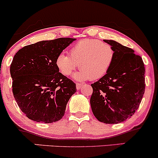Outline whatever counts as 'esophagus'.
Here are the masks:
<instances>
[{
    "instance_id": "34e87169",
    "label": "esophagus",
    "mask_w": 158,
    "mask_h": 158,
    "mask_svg": "<svg viewBox=\"0 0 158 158\" xmlns=\"http://www.w3.org/2000/svg\"><path fill=\"white\" fill-rule=\"evenodd\" d=\"M76 87H77V90H80V89L82 87V84H76Z\"/></svg>"
}]
</instances>
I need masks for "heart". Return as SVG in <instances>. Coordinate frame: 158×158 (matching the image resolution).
<instances>
[{"mask_svg": "<svg viewBox=\"0 0 158 158\" xmlns=\"http://www.w3.org/2000/svg\"><path fill=\"white\" fill-rule=\"evenodd\" d=\"M70 55H57L55 65L64 76H70L76 68L81 69L74 75L77 81L97 80L106 74L113 64L115 52L113 47L100 40L85 39L71 48Z\"/></svg>", "mask_w": 158, "mask_h": 158, "instance_id": "1", "label": "heart"}]
</instances>
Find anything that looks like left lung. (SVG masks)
I'll return each mask as SVG.
<instances>
[{"mask_svg":"<svg viewBox=\"0 0 158 158\" xmlns=\"http://www.w3.org/2000/svg\"><path fill=\"white\" fill-rule=\"evenodd\" d=\"M115 52L108 72L91 84L90 106L94 116L106 124H118L138 110L145 88L144 64L134 50L114 40H103Z\"/></svg>","mask_w":158,"mask_h":158,"instance_id":"8db88e82","label":"left lung"}]
</instances>
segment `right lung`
Wrapping results in <instances>:
<instances>
[{"label":"right lung","mask_w":158,"mask_h":158,"mask_svg":"<svg viewBox=\"0 0 158 158\" xmlns=\"http://www.w3.org/2000/svg\"><path fill=\"white\" fill-rule=\"evenodd\" d=\"M76 39L44 40L19 49L10 64L13 94L21 111L37 123H52L64 116L76 84L59 72L57 55Z\"/></svg>","instance_id":"obj_1"}]
</instances>
